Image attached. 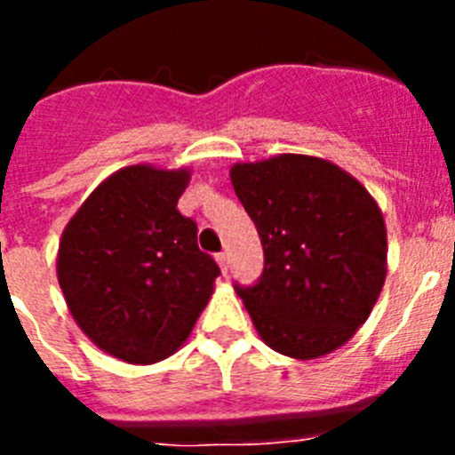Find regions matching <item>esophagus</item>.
Returning <instances> with one entry per match:
<instances>
[{
  "label": "esophagus",
  "mask_w": 455,
  "mask_h": 455,
  "mask_svg": "<svg viewBox=\"0 0 455 455\" xmlns=\"http://www.w3.org/2000/svg\"><path fill=\"white\" fill-rule=\"evenodd\" d=\"M216 262H219L223 275H228V271H230V259H228V252H219V255H216Z\"/></svg>",
  "instance_id": "34e87169"
}]
</instances>
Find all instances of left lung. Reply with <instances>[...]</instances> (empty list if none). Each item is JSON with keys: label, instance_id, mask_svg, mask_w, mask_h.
Returning a JSON list of instances; mask_svg holds the SVG:
<instances>
[{"label": "left lung", "instance_id": "obj_1", "mask_svg": "<svg viewBox=\"0 0 455 455\" xmlns=\"http://www.w3.org/2000/svg\"><path fill=\"white\" fill-rule=\"evenodd\" d=\"M230 180L264 246L255 287H236L257 335L293 360L344 347L387 275V230L371 193L337 164L277 155Z\"/></svg>", "mask_w": 455, "mask_h": 455}]
</instances>
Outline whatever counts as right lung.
I'll return each mask as SVG.
<instances>
[{
	"instance_id": "add662e5",
	"label": "right lung",
	"mask_w": 455,
	"mask_h": 455,
	"mask_svg": "<svg viewBox=\"0 0 455 455\" xmlns=\"http://www.w3.org/2000/svg\"><path fill=\"white\" fill-rule=\"evenodd\" d=\"M188 168L124 166L68 220L56 277L84 335L130 364L178 351L214 293L219 267L178 212Z\"/></svg>"
}]
</instances>
